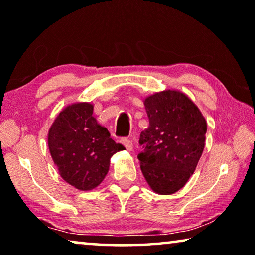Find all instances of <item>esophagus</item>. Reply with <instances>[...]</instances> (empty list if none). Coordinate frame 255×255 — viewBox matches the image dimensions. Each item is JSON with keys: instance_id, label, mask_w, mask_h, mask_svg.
<instances>
[{"instance_id": "34e87169", "label": "esophagus", "mask_w": 255, "mask_h": 255, "mask_svg": "<svg viewBox=\"0 0 255 255\" xmlns=\"http://www.w3.org/2000/svg\"><path fill=\"white\" fill-rule=\"evenodd\" d=\"M121 142H122V144L125 147V149H127V150L131 151V150L133 149V143H132L131 140H128V139H122V140H121Z\"/></svg>"}]
</instances>
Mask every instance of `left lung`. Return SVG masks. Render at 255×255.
Here are the masks:
<instances>
[{
  "label": "left lung",
  "mask_w": 255,
  "mask_h": 255,
  "mask_svg": "<svg viewBox=\"0 0 255 255\" xmlns=\"http://www.w3.org/2000/svg\"><path fill=\"white\" fill-rule=\"evenodd\" d=\"M149 128L141 132L140 168L151 190L171 195L193 175L205 146L207 124L189 97L164 90L144 98Z\"/></svg>",
  "instance_id": "8db88e82"
}]
</instances>
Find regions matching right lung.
I'll return each mask as SVG.
<instances>
[{
  "label": "right lung",
  "instance_id": "right-lung-1",
  "mask_svg": "<svg viewBox=\"0 0 255 255\" xmlns=\"http://www.w3.org/2000/svg\"><path fill=\"white\" fill-rule=\"evenodd\" d=\"M51 157L60 177L87 191L103 182L112 156L124 149L93 116V105H68L58 114L48 133Z\"/></svg>",
  "mask_w": 255,
  "mask_h": 255
}]
</instances>
